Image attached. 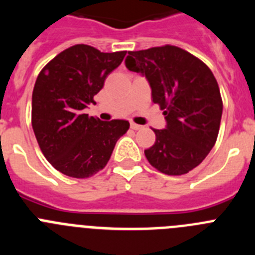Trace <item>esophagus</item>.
Masks as SVG:
<instances>
[{
  "label": "esophagus",
  "mask_w": 255,
  "mask_h": 255,
  "mask_svg": "<svg viewBox=\"0 0 255 255\" xmlns=\"http://www.w3.org/2000/svg\"><path fill=\"white\" fill-rule=\"evenodd\" d=\"M130 128H131L132 130H140L143 126L138 125V124H135V123H131V124H130Z\"/></svg>",
  "instance_id": "1"
}]
</instances>
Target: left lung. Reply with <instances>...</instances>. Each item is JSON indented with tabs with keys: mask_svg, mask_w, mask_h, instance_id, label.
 <instances>
[{
	"mask_svg": "<svg viewBox=\"0 0 255 255\" xmlns=\"http://www.w3.org/2000/svg\"><path fill=\"white\" fill-rule=\"evenodd\" d=\"M130 71L145 76L153 102L164 110L166 128L153 129L155 141L144 150L166 175H184L202 163L217 140L222 100L217 80L204 62L175 46L129 52Z\"/></svg>",
	"mask_w": 255,
	"mask_h": 255,
	"instance_id": "1",
	"label": "left lung"
}]
</instances>
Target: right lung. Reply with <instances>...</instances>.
<instances>
[{
  "instance_id": "add662e5",
  "label": "right lung",
  "mask_w": 255,
  "mask_h": 255,
  "mask_svg": "<svg viewBox=\"0 0 255 255\" xmlns=\"http://www.w3.org/2000/svg\"><path fill=\"white\" fill-rule=\"evenodd\" d=\"M125 55L76 44L58 53L38 75L31 126L47 161L66 176L85 179L102 170L129 129V121H101L84 114Z\"/></svg>"
}]
</instances>
